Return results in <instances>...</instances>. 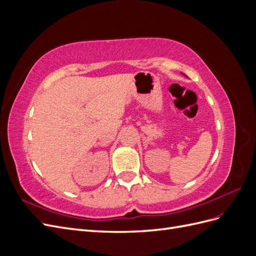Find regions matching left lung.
Wrapping results in <instances>:
<instances>
[{
  "label": "left lung",
  "mask_w": 256,
  "mask_h": 256,
  "mask_svg": "<svg viewBox=\"0 0 256 256\" xmlns=\"http://www.w3.org/2000/svg\"><path fill=\"white\" fill-rule=\"evenodd\" d=\"M184 76H186V74H184Z\"/></svg>",
  "instance_id": "8db88e82"
}]
</instances>
